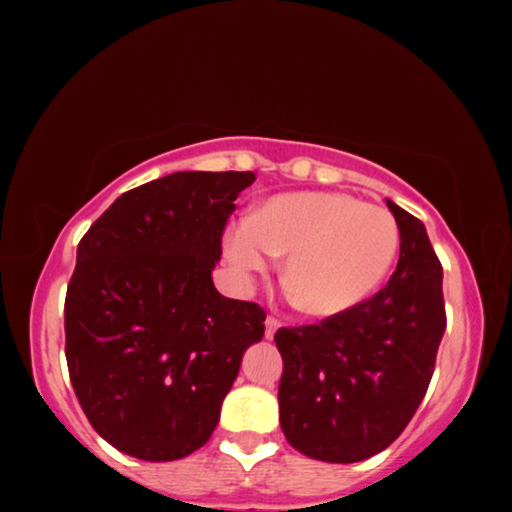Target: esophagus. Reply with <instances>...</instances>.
I'll return each instance as SVG.
<instances>
[{"label":"esophagus","instance_id":"1","mask_svg":"<svg viewBox=\"0 0 512 512\" xmlns=\"http://www.w3.org/2000/svg\"><path fill=\"white\" fill-rule=\"evenodd\" d=\"M266 339H273V334L277 332V329H280L282 327V323H280V320H277V318H273V316H268L266 318Z\"/></svg>","mask_w":512,"mask_h":512}]
</instances>
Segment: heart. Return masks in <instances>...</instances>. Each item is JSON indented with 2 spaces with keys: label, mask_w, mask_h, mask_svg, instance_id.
<instances>
[{
  "label": "heart",
  "mask_w": 512,
  "mask_h": 512,
  "mask_svg": "<svg viewBox=\"0 0 512 512\" xmlns=\"http://www.w3.org/2000/svg\"><path fill=\"white\" fill-rule=\"evenodd\" d=\"M400 228L379 205L343 192L280 194L232 223L223 250L250 280L284 257V282L311 316H341L366 302L391 271Z\"/></svg>",
  "instance_id": "heart-1"
}]
</instances>
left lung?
I'll use <instances>...</instances> for the list:
<instances>
[{"instance_id": "1", "label": "left lung", "mask_w": 512, "mask_h": 512, "mask_svg": "<svg viewBox=\"0 0 512 512\" xmlns=\"http://www.w3.org/2000/svg\"><path fill=\"white\" fill-rule=\"evenodd\" d=\"M386 205L400 228V262L386 287L348 314L275 332L282 431L316 461L384 452L418 411L445 334L443 266L424 223Z\"/></svg>"}]
</instances>
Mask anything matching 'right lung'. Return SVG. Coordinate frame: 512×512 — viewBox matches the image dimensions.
<instances>
[{
    "label": "right lung",
    "instance_id": "1",
    "mask_svg": "<svg viewBox=\"0 0 512 512\" xmlns=\"http://www.w3.org/2000/svg\"><path fill=\"white\" fill-rule=\"evenodd\" d=\"M253 171H178L121 194L76 250L65 357L94 431L142 461L210 440L264 309L221 296L212 271Z\"/></svg>",
    "mask_w": 512,
    "mask_h": 512
}]
</instances>
